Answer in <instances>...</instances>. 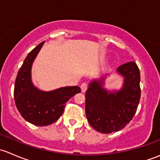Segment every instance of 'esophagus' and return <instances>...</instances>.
<instances>
[{
  "instance_id": "esophagus-1",
  "label": "esophagus",
  "mask_w": 160,
  "mask_h": 160,
  "mask_svg": "<svg viewBox=\"0 0 160 160\" xmlns=\"http://www.w3.org/2000/svg\"><path fill=\"white\" fill-rule=\"evenodd\" d=\"M88 83H83L81 84V86H80V88H81V91L83 92V93H84L85 91H86L87 89H88Z\"/></svg>"
}]
</instances>
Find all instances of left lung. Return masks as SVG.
I'll return each mask as SVG.
<instances>
[{
    "label": "left lung",
    "instance_id": "1",
    "mask_svg": "<svg viewBox=\"0 0 160 160\" xmlns=\"http://www.w3.org/2000/svg\"><path fill=\"white\" fill-rule=\"evenodd\" d=\"M117 73L124 79L120 90L104 88L107 75L90 81L85 93V111L90 125L101 133L125 128L133 118L141 97L140 72L135 62L120 66Z\"/></svg>",
    "mask_w": 160,
    "mask_h": 160
}]
</instances>
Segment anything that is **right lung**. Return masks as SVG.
Here are the masks:
<instances>
[{
  "label": "right lung",
  "instance_id": "right-lung-1",
  "mask_svg": "<svg viewBox=\"0 0 160 160\" xmlns=\"http://www.w3.org/2000/svg\"><path fill=\"white\" fill-rule=\"evenodd\" d=\"M44 42L38 44L26 56L18 72L14 90V101L21 115L37 126H46L56 122L63 113L66 103L80 92L77 86L44 91L33 84L32 64Z\"/></svg>",
  "mask_w": 160,
  "mask_h": 160
}]
</instances>
